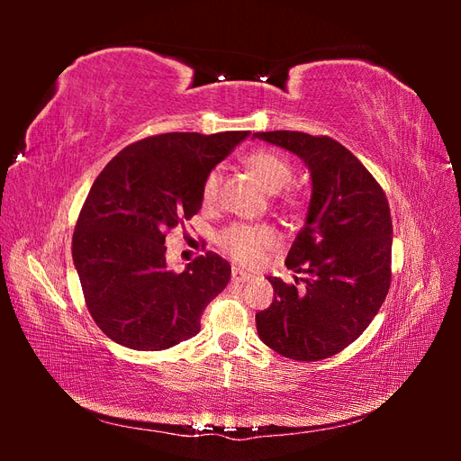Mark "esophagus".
<instances>
[{
    "label": "esophagus",
    "mask_w": 461,
    "mask_h": 461,
    "mask_svg": "<svg viewBox=\"0 0 461 461\" xmlns=\"http://www.w3.org/2000/svg\"><path fill=\"white\" fill-rule=\"evenodd\" d=\"M249 278H252V275H249V273H246L239 267H232V281L234 283H248Z\"/></svg>",
    "instance_id": "34e87169"
}]
</instances>
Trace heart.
Masks as SVG:
<instances>
[{"label": "heart", "instance_id": "b5f03b06", "mask_svg": "<svg viewBox=\"0 0 461 461\" xmlns=\"http://www.w3.org/2000/svg\"><path fill=\"white\" fill-rule=\"evenodd\" d=\"M246 167L252 171L263 186L269 192L283 190L294 175L292 163L278 151L271 149H258L252 151L244 159ZM221 185V171L212 169L202 183V203L203 207H213L217 202ZM286 202H296V196L292 192L286 194ZM219 248L225 252L232 261L246 265H256L261 258L278 244V236L271 227L265 225H232L219 234Z\"/></svg>", "mask_w": 461, "mask_h": 461}]
</instances>
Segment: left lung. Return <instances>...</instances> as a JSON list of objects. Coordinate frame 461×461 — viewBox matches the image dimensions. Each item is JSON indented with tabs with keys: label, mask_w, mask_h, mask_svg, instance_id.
I'll return each instance as SVG.
<instances>
[{
	"label": "left lung",
	"mask_w": 461,
	"mask_h": 461,
	"mask_svg": "<svg viewBox=\"0 0 461 461\" xmlns=\"http://www.w3.org/2000/svg\"><path fill=\"white\" fill-rule=\"evenodd\" d=\"M296 153L312 173L305 225L286 267L305 273L303 288L267 276L275 300L256 315L271 350L296 361L342 352L364 332L393 281V219L384 190L350 149L329 136L296 131L254 132Z\"/></svg>",
	"instance_id": "1"
}]
</instances>
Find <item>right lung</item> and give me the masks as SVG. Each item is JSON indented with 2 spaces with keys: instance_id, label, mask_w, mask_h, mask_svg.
Instances as JSON below:
<instances>
[{
  "instance_id": "right-lung-1",
  "label": "right lung",
  "mask_w": 461,
  "mask_h": 461,
  "mask_svg": "<svg viewBox=\"0 0 461 461\" xmlns=\"http://www.w3.org/2000/svg\"><path fill=\"white\" fill-rule=\"evenodd\" d=\"M248 131L167 132L138 140L97 175L73 232L86 308L111 340L158 352L196 337L207 303L230 278L229 261L198 256L167 269L165 236L202 207V183Z\"/></svg>"
}]
</instances>
